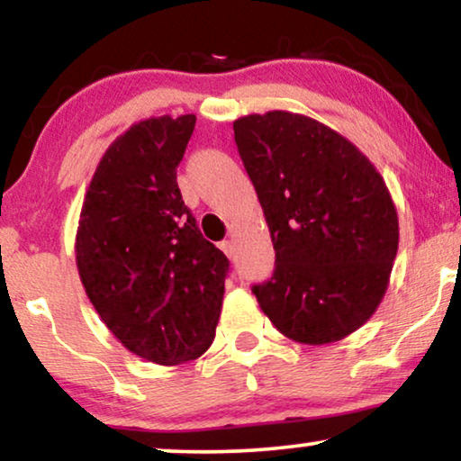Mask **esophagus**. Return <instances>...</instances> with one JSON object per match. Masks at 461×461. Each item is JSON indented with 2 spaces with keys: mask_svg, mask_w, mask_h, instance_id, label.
Masks as SVG:
<instances>
[{
  "mask_svg": "<svg viewBox=\"0 0 461 461\" xmlns=\"http://www.w3.org/2000/svg\"><path fill=\"white\" fill-rule=\"evenodd\" d=\"M221 250H223V253L227 255V258H234V242L231 240H223L221 242Z\"/></svg>",
  "mask_w": 461,
  "mask_h": 461,
  "instance_id": "1",
  "label": "esophagus"
}]
</instances>
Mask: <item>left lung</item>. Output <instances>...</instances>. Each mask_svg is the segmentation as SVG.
Returning a JSON list of instances; mask_svg holds the SVG:
<instances>
[{
	"label": "left lung",
	"mask_w": 461,
	"mask_h": 461,
	"mask_svg": "<svg viewBox=\"0 0 461 461\" xmlns=\"http://www.w3.org/2000/svg\"><path fill=\"white\" fill-rule=\"evenodd\" d=\"M234 138L274 244V272L253 285L281 334L328 345L375 314L398 253L389 189L355 144L304 114L234 121Z\"/></svg>",
	"instance_id": "1"
}]
</instances>
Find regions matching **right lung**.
<instances>
[{
  "label": "right lung",
  "mask_w": 461,
  "mask_h": 461,
  "mask_svg": "<svg viewBox=\"0 0 461 461\" xmlns=\"http://www.w3.org/2000/svg\"><path fill=\"white\" fill-rule=\"evenodd\" d=\"M195 114L131 125L104 153L76 231L93 308L140 357L161 366L212 345L230 261L197 230L176 183Z\"/></svg>",
  "instance_id": "1"
}]
</instances>
